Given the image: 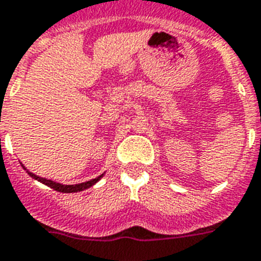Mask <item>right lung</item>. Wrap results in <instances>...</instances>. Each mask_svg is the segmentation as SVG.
<instances>
[{
    "mask_svg": "<svg viewBox=\"0 0 261 261\" xmlns=\"http://www.w3.org/2000/svg\"><path fill=\"white\" fill-rule=\"evenodd\" d=\"M22 165V164H21ZM23 169H27V168L23 167ZM28 174H29L30 177H33L34 180H37V181L42 182V184L48 185V187H50L51 189H55V191H57V192H62V193H73V192H81V191H84V189H88L90 188L92 185L96 184L98 180H100L102 176H104V173L100 174L98 177L96 178H92V180H89V181H85V182H81V184H73V185H64V184H60V182H56V181H51V180H48V178H44V177H40V176H37V174L32 173V172H29L27 169Z\"/></svg>",
    "mask_w": 261,
    "mask_h": 261,
    "instance_id": "obj_1",
    "label": "right lung"
}]
</instances>
